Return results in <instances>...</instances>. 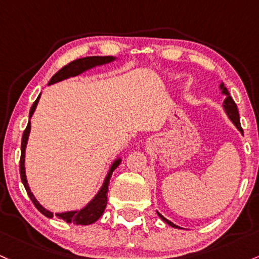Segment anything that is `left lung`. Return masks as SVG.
Masks as SVG:
<instances>
[{"label": "left lung", "instance_id": "8db88e82", "mask_svg": "<svg viewBox=\"0 0 259 259\" xmlns=\"http://www.w3.org/2000/svg\"><path fill=\"white\" fill-rule=\"evenodd\" d=\"M220 88H221V91H223L224 95L226 96L225 101H224V109H225L226 114L229 115L230 120H231L232 123H234V124L236 125V127H237V129L240 130L241 134H243V130H242V127H241V124H240V115H238L237 106H236V103L234 102V99H232L231 96H230V93H229V91H227V88H226L225 86H224L223 83L220 84ZM157 214H158V217H160V218L162 219V220L164 221V223L168 224L169 226L176 227V229H180V227H178L177 225H175V224L171 223V221L167 220L166 218L162 217V215L160 214V212H157Z\"/></svg>", "mask_w": 259, "mask_h": 259}]
</instances>
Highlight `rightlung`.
I'll return each mask as SVG.
<instances>
[{
  "label": "right lung",
  "instance_id": "right-lung-1",
  "mask_svg": "<svg viewBox=\"0 0 259 259\" xmlns=\"http://www.w3.org/2000/svg\"><path fill=\"white\" fill-rule=\"evenodd\" d=\"M114 60L113 56H87V58L77 59V60L71 61L70 64H67L66 66H64L60 69L55 75L51 77L49 81V84L56 83V82L62 81L65 78L72 77V76H77L79 73H82L83 71L88 69H92V67L98 66V65L108 64V62ZM39 98L40 96H38V98L35 99V102L33 103L32 108H30L29 112V118L33 115L34 110H35L36 104H38ZM30 133V120L28 121L27 127H25L23 136H22V144H21V161H19V172H21V180L22 183H23L25 190H27L28 195H29L30 200L33 201V204L35 205V208L41 212L42 215H45L47 218H53L54 214L49 210L44 209L40 204L38 203L34 195L30 192L29 187H28L27 183V177H25V171H24V153H25V146H27L28 136H29ZM120 163V160H116L114 163L110 167L109 172H108L106 180H104L103 186H102L101 190L98 192V194L96 195L95 198L92 199L90 204H87L83 209L78 210V211H67V212H61V214H55L59 219H62L66 223L70 224H76V225H90V224H93L95 221H97L99 218L102 217V214L104 212V209L107 206V197H108V186H109L110 177H112V173L116 167Z\"/></svg>",
  "mask_w": 259,
  "mask_h": 259
}]
</instances>
